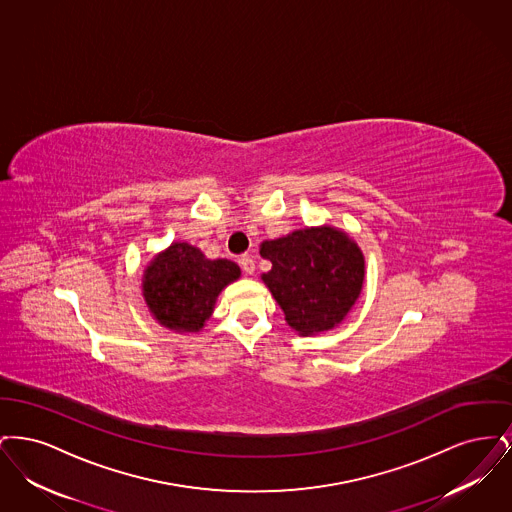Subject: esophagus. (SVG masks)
I'll return each mask as SVG.
<instances>
[{"instance_id": "esophagus-1", "label": "esophagus", "mask_w": 512, "mask_h": 512, "mask_svg": "<svg viewBox=\"0 0 512 512\" xmlns=\"http://www.w3.org/2000/svg\"><path fill=\"white\" fill-rule=\"evenodd\" d=\"M240 265H242V270H244L247 276H251V274L255 272V261H253L249 255H244V257L240 259Z\"/></svg>"}]
</instances>
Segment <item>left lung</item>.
<instances>
[{
    "instance_id": "1",
    "label": "left lung",
    "mask_w": 512,
    "mask_h": 512,
    "mask_svg": "<svg viewBox=\"0 0 512 512\" xmlns=\"http://www.w3.org/2000/svg\"><path fill=\"white\" fill-rule=\"evenodd\" d=\"M261 257L272 263L263 282L301 336L338 326L363 290V251L334 226L303 228L267 240Z\"/></svg>"
}]
</instances>
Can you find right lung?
<instances>
[{"instance_id": "right-lung-1", "label": "right lung", "mask_w": 512, "mask_h": 512, "mask_svg": "<svg viewBox=\"0 0 512 512\" xmlns=\"http://www.w3.org/2000/svg\"><path fill=\"white\" fill-rule=\"evenodd\" d=\"M228 259H207L197 247L174 242L144 270V299L159 324L199 332L213 315L219 293L240 278Z\"/></svg>"}]
</instances>
